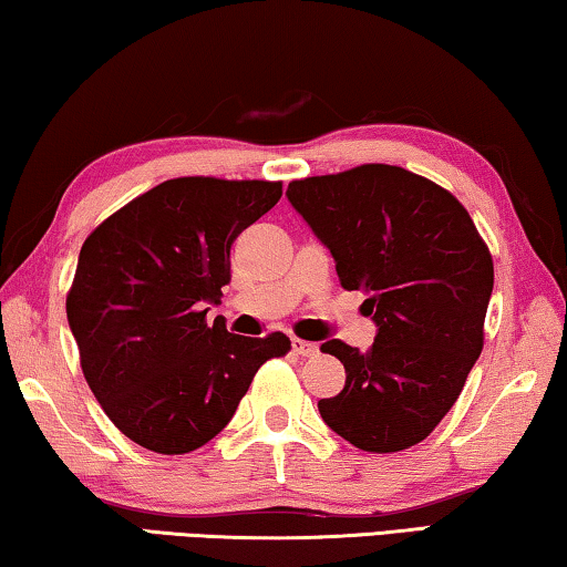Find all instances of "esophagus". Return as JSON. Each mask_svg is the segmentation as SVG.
<instances>
[{
	"label": "esophagus",
	"mask_w": 567,
	"mask_h": 567,
	"mask_svg": "<svg viewBox=\"0 0 567 567\" xmlns=\"http://www.w3.org/2000/svg\"><path fill=\"white\" fill-rule=\"evenodd\" d=\"M291 349L299 357H313L319 351L317 344H311V341H303V339H291Z\"/></svg>",
	"instance_id": "esophagus-1"
}]
</instances>
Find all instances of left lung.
<instances>
[{
  "instance_id": "left-lung-1",
  "label": "left lung",
  "mask_w": 567,
  "mask_h": 567,
  "mask_svg": "<svg viewBox=\"0 0 567 567\" xmlns=\"http://www.w3.org/2000/svg\"><path fill=\"white\" fill-rule=\"evenodd\" d=\"M289 203L337 264L347 291H364L377 323L369 351L331 339L347 369L321 420L364 452H399L430 437L482 351L495 271L465 206L396 165H359L289 183Z\"/></svg>"
}]
</instances>
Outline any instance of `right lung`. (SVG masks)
Masks as SVG:
<instances>
[{
    "mask_svg": "<svg viewBox=\"0 0 567 567\" xmlns=\"http://www.w3.org/2000/svg\"><path fill=\"white\" fill-rule=\"evenodd\" d=\"M281 183L173 178L130 200L82 244L68 321L92 394L141 447L185 454L230 422L258 367L291 349L206 323L230 281V246Z\"/></svg>",
    "mask_w": 567,
    "mask_h": 567,
    "instance_id": "1",
    "label": "right lung"
}]
</instances>
